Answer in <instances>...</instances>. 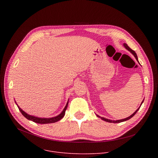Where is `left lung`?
Returning a JSON list of instances; mask_svg holds the SVG:
<instances>
[{"label":"left lung","instance_id":"left-lung-1","mask_svg":"<svg viewBox=\"0 0 158 158\" xmlns=\"http://www.w3.org/2000/svg\"><path fill=\"white\" fill-rule=\"evenodd\" d=\"M123 46L126 47V49H127L129 51H130L132 54H133L134 56H135V58L136 59V60L138 61V57H137V55H136V52L134 51H132V50L126 44H123ZM143 101H142V104H141V105H140V106H142V103H143ZM140 108V107H139V108L133 113V114H132L130 117H127V118H124V119H122V120H109V119H107V118H104V117H99V116H98V115H97L98 117H101V118L102 119V120H104V121H106V122H110V123H120V122H124V121H126V120H129L130 118H131L132 117H133V116L137 113V111L139 110V109Z\"/></svg>","mask_w":158,"mask_h":158}]
</instances>
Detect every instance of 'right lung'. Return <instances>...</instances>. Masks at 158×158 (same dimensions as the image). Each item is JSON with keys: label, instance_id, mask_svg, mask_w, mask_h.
<instances>
[{"label": "right lung", "instance_id": "obj_1", "mask_svg": "<svg viewBox=\"0 0 158 158\" xmlns=\"http://www.w3.org/2000/svg\"><path fill=\"white\" fill-rule=\"evenodd\" d=\"M68 103L66 104V106L64 107V108L63 110V111L61 112V114H60L59 115L56 116V117H52V118H38V117H34V116H31V115H29L28 114H27L26 112H24L20 107L17 105V104H16V105H17L19 109L20 110V111L21 112V113L25 117H26L27 119L29 120H32V122H34L35 123H41V124H45V123H54V122H56L57 121L60 120L61 118H63V117L64 116V114H65V111H66V108H67V106H68Z\"/></svg>", "mask_w": 158, "mask_h": 158}]
</instances>
